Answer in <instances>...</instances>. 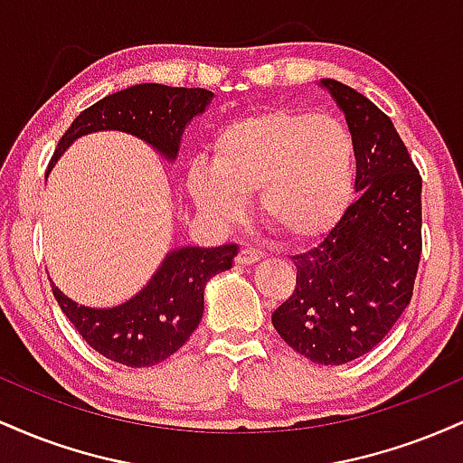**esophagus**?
I'll return each instance as SVG.
<instances>
[{
  "label": "esophagus",
  "instance_id": "1",
  "mask_svg": "<svg viewBox=\"0 0 463 463\" xmlns=\"http://www.w3.org/2000/svg\"><path fill=\"white\" fill-rule=\"evenodd\" d=\"M259 259H261V252L254 248H243V250H239V254H237L239 265H252V263H257Z\"/></svg>",
  "mask_w": 463,
  "mask_h": 463
}]
</instances>
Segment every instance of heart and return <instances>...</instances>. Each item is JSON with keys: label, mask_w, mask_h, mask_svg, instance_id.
<instances>
[{"label": "heart", "mask_w": 463, "mask_h": 463, "mask_svg": "<svg viewBox=\"0 0 463 463\" xmlns=\"http://www.w3.org/2000/svg\"><path fill=\"white\" fill-rule=\"evenodd\" d=\"M354 174L357 150L342 121L276 106L217 132L211 169L191 167L189 194L222 222L239 220L241 198L257 194L265 226L289 243H309L348 211Z\"/></svg>", "instance_id": "b5f03b06"}]
</instances>
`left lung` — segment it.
<instances>
[{
	"label": "left lung",
	"mask_w": 463,
	"mask_h": 463,
	"mask_svg": "<svg viewBox=\"0 0 463 463\" xmlns=\"http://www.w3.org/2000/svg\"><path fill=\"white\" fill-rule=\"evenodd\" d=\"M348 121L359 198L309 252L272 324L302 357L342 365L370 353L413 296L422 252V178L392 119L368 98L322 80Z\"/></svg>",
	"instance_id": "8db88e82"
}]
</instances>
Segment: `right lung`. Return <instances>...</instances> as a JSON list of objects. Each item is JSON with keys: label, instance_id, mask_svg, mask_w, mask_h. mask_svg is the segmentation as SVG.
I'll list each match as a JSON object with an SVG mask.
<instances>
[{"label": "right lung", "instance_id": "add662e5", "mask_svg": "<svg viewBox=\"0 0 463 463\" xmlns=\"http://www.w3.org/2000/svg\"><path fill=\"white\" fill-rule=\"evenodd\" d=\"M213 99L206 89L135 84L84 109L69 126L52 156L50 172L78 137L98 130H121L150 143L174 161L184 126ZM235 243L217 248H176L135 298L113 309H89L67 298L52 283L54 298L84 342L106 359L130 368L163 364L187 344L204 311V287L215 274L232 268Z\"/></svg>", "mask_w": 463, "mask_h": 463}]
</instances>
